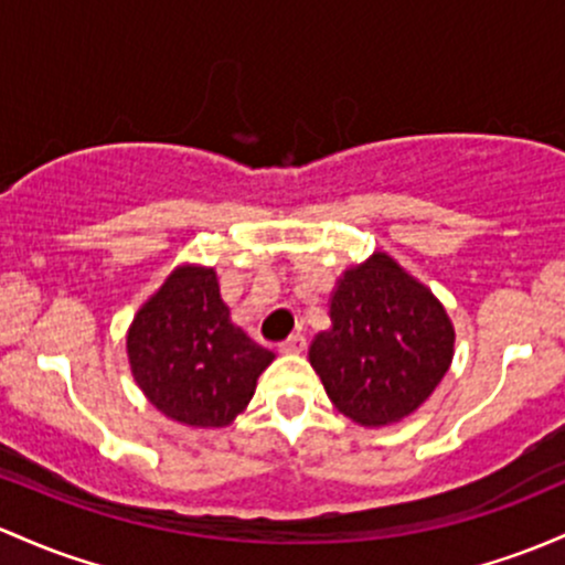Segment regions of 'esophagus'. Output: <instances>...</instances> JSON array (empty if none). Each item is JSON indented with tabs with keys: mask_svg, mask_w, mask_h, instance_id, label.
<instances>
[{
	"mask_svg": "<svg viewBox=\"0 0 565 565\" xmlns=\"http://www.w3.org/2000/svg\"><path fill=\"white\" fill-rule=\"evenodd\" d=\"M278 351H281V353H302V351H306V338H302V334H292V338H287L281 345H278Z\"/></svg>",
	"mask_w": 565,
	"mask_h": 565,
	"instance_id": "obj_1",
	"label": "esophagus"
}]
</instances>
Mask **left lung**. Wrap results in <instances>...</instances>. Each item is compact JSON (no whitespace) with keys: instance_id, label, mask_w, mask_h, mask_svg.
<instances>
[{"instance_id":"left-lung-1","label":"left lung","mask_w":565,"mask_h":565,"mask_svg":"<svg viewBox=\"0 0 565 565\" xmlns=\"http://www.w3.org/2000/svg\"><path fill=\"white\" fill-rule=\"evenodd\" d=\"M456 330L424 281L386 252H373L334 281L330 330L308 362L353 424L381 429L424 405L454 362Z\"/></svg>"}]
</instances>
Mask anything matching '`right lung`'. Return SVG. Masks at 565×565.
Returning <instances> with one entry per match:
<instances>
[{"mask_svg":"<svg viewBox=\"0 0 565 565\" xmlns=\"http://www.w3.org/2000/svg\"><path fill=\"white\" fill-rule=\"evenodd\" d=\"M131 375L166 418L192 429L231 426L249 407L276 353L241 330L209 265H177L134 313Z\"/></svg>","mask_w":565,"mask_h":565,"instance_id":"right-lung-1","label":"right lung"}]
</instances>
